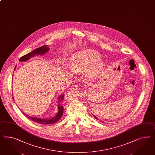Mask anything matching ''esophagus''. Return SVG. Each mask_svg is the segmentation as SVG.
<instances>
[{"label": "esophagus", "mask_w": 155, "mask_h": 155, "mask_svg": "<svg viewBox=\"0 0 155 155\" xmlns=\"http://www.w3.org/2000/svg\"><path fill=\"white\" fill-rule=\"evenodd\" d=\"M78 88V86L77 85H73L71 88H70V90L71 91H75Z\"/></svg>", "instance_id": "esophagus-1"}]
</instances>
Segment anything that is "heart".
<instances>
[{"instance_id": "1", "label": "heart", "mask_w": 155, "mask_h": 155, "mask_svg": "<svg viewBox=\"0 0 155 155\" xmlns=\"http://www.w3.org/2000/svg\"><path fill=\"white\" fill-rule=\"evenodd\" d=\"M68 68L69 71L74 74L88 70V76L93 78L101 72L104 63L97 52L92 50H86L74 55L68 63Z\"/></svg>"}]
</instances>
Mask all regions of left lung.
I'll list each match as a JSON object with an SVG mask.
<instances>
[{
  "label": "left lung",
  "instance_id": "left-lung-1",
  "mask_svg": "<svg viewBox=\"0 0 155 155\" xmlns=\"http://www.w3.org/2000/svg\"><path fill=\"white\" fill-rule=\"evenodd\" d=\"M93 116H94V117L96 119H97V120H98V119L97 118L96 116H94V115H93Z\"/></svg>",
  "mask_w": 155,
  "mask_h": 155
}]
</instances>
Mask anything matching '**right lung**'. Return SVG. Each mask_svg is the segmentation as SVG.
Wrapping results in <instances>:
<instances>
[{"label":"right lung","instance_id":"add662e5","mask_svg":"<svg viewBox=\"0 0 155 155\" xmlns=\"http://www.w3.org/2000/svg\"><path fill=\"white\" fill-rule=\"evenodd\" d=\"M49 50V48L48 47V45H44L43 46L40 47L38 48H37L35 50L32 51L31 52H30L29 53L27 54L26 55L22 56V57L20 58L19 59V61L20 62H25L31 58L35 57L37 55H43L45 53H46L47 51ZM16 69V66L15 67V69ZM64 94H61L58 97V111L57 114L55 115L54 117L51 118L49 119H42V118H38L37 117H31L29 115L25 114V113H22L24 115H25L27 117H28L29 119L33 120L34 122H35L37 123H38L40 124H53L56 122L62 117L63 113V101L64 98Z\"/></svg>","mask_w":155,"mask_h":155}]
</instances>
